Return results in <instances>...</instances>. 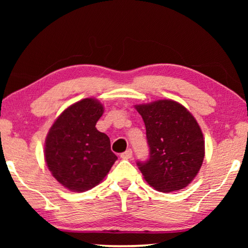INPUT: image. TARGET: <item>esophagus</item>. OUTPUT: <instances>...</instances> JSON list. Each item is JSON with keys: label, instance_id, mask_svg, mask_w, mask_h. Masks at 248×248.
Returning a JSON list of instances; mask_svg holds the SVG:
<instances>
[{"label": "esophagus", "instance_id": "obj_1", "mask_svg": "<svg viewBox=\"0 0 248 248\" xmlns=\"http://www.w3.org/2000/svg\"><path fill=\"white\" fill-rule=\"evenodd\" d=\"M121 157L123 158V159H130V158H132V150H131V149H128V150L123 152V154L121 155Z\"/></svg>", "mask_w": 248, "mask_h": 248}]
</instances>
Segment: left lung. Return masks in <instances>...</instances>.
Instances as JSON below:
<instances>
[{
  "mask_svg": "<svg viewBox=\"0 0 248 248\" xmlns=\"http://www.w3.org/2000/svg\"><path fill=\"white\" fill-rule=\"evenodd\" d=\"M143 118L150 155L138 161L147 183L160 192L187 186L204 159V139L194 116L177 101L162 99L135 105Z\"/></svg>",
  "mask_w": 248,
  "mask_h": 248,
  "instance_id": "1",
  "label": "left lung"
}]
</instances>
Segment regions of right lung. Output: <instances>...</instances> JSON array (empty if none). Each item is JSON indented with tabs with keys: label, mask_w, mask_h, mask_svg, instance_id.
Instances as JSON below:
<instances>
[{
	"label": "right lung",
	"mask_w": 248,
	"mask_h": 248,
	"mask_svg": "<svg viewBox=\"0 0 248 248\" xmlns=\"http://www.w3.org/2000/svg\"><path fill=\"white\" fill-rule=\"evenodd\" d=\"M103 113L99 101L86 98L67 107L49 128L44 152L46 165L70 191L94 187L116 161L109 138L96 128Z\"/></svg>",
	"instance_id": "obj_1"
}]
</instances>
